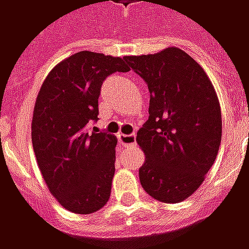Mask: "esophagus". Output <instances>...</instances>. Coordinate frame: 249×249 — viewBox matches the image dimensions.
Instances as JSON below:
<instances>
[{
  "label": "esophagus",
  "instance_id": "esophagus-1",
  "mask_svg": "<svg viewBox=\"0 0 249 249\" xmlns=\"http://www.w3.org/2000/svg\"><path fill=\"white\" fill-rule=\"evenodd\" d=\"M120 142L123 145H135L136 144V135L130 133V135H121L120 136Z\"/></svg>",
  "mask_w": 249,
  "mask_h": 249
}]
</instances>
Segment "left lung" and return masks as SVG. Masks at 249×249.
Wrapping results in <instances>:
<instances>
[{
	"instance_id": "left-lung-1",
	"label": "left lung",
	"mask_w": 249,
	"mask_h": 249,
	"mask_svg": "<svg viewBox=\"0 0 249 249\" xmlns=\"http://www.w3.org/2000/svg\"><path fill=\"white\" fill-rule=\"evenodd\" d=\"M148 85L149 119L136 140L145 153L141 187L162 203H180L204 181L221 142V109L201 66L178 48L126 56Z\"/></svg>"
}]
</instances>
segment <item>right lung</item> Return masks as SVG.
<instances>
[{
  "label": "right lung",
  "mask_w": 249,
  "mask_h": 249,
  "mask_svg": "<svg viewBox=\"0 0 249 249\" xmlns=\"http://www.w3.org/2000/svg\"><path fill=\"white\" fill-rule=\"evenodd\" d=\"M114 71H129L121 57L78 52L52 69L36 100L37 164L52 195L73 213H93L110 196L117 139L88 128L98 119L103 81Z\"/></svg>",
  "instance_id": "1"
}]
</instances>
